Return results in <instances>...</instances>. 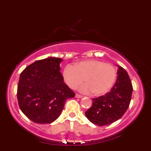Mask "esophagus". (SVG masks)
Returning <instances> with one entry per match:
<instances>
[{"label":"esophagus","instance_id":"34e87169","mask_svg":"<svg viewBox=\"0 0 151 151\" xmlns=\"http://www.w3.org/2000/svg\"><path fill=\"white\" fill-rule=\"evenodd\" d=\"M75 96L76 97V98H78V99H80V98H81V97H82V96L81 95V94H75Z\"/></svg>","mask_w":151,"mask_h":151}]
</instances>
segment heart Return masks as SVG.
<instances>
[{
	"label": "heart",
	"instance_id": "b5f03b06",
	"mask_svg": "<svg viewBox=\"0 0 151 151\" xmlns=\"http://www.w3.org/2000/svg\"><path fill=\"white\" fill-rule=\"evenodd\" d=\"M116 76L115 68L111 64H105L98 60H83L75 65H67L63 71L65 83L70 88L75 89L83 83L86 84L80 88L83 93L93 92L100 96L110 91Z\"/></svg>",
	"mask_w": 151,
	"mask_h": 151
}]
</instances>
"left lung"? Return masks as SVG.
<instances>
[{
    "label": "left lung",
    "mask_w": 151,
    "mask_h": 151,
    "mask_svg": "<svg viewBox=\"0 0 151 151\" xmlns=\"http://www.w3.org/2000/svg\"><path fill=\"white\" fill-rule=\"evenodd\" d=\"M117 75L116 83L110 92L93 99L92 106L85 112L92 123L100 127L111 124L121 119L129 108L132 93L131 79L121 66H119Z\"/></svg>",
    "instance_id": "1"
}]
</instances>
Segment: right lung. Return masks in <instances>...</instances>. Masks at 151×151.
I'll use <instances>...</instances> for the list:
<instances>
[{
	"label": "right lung",
	"mask_w": 151,
	"mask_h": 151,
	"mask_svg": "<svg viewBox=\"0 0 151 151\" xmlns=\"http://www.w3.org/2000/svg\"><path fill=\"white\" fill-rule=\"evenodd\" d=\"M62 60L56 57L37 60L20 73L18 103L22 112L36 123L55 121L60 116L65 101L75 95L64 83L60 72Z\"/></svg>",
	"instance_id": "right-lung-1"
}]
</instances>
